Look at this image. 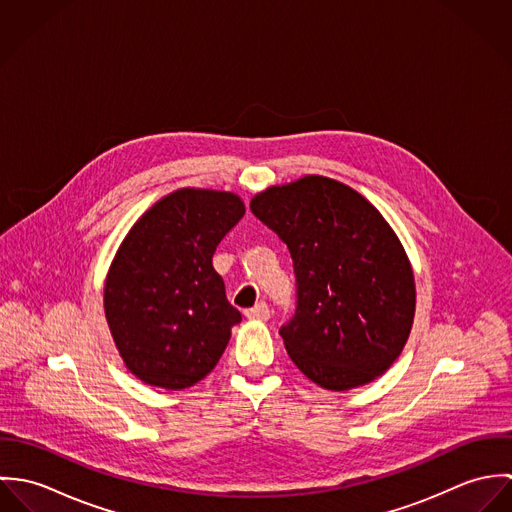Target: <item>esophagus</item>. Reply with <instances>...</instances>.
<instances>
[{
  "label": "esophagus",
  "mask_w": 512,
  "mask_h": 512,
  "mask_svg": "<svg viewBox=\"0 0 512 512\" xmlns=\"http://www.w3.org/2000/svg\"><path fill=\"white\" fill-rule=\"evenodd\" d=\"M244 315H246L248 319H254V321H268L272 313H270V307H268L266 301H258L254 307L246 309Z\"/></svg>",
  "instance_id": "obj_1"
}]
</instances>
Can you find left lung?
I'll use <instances>...</instances> for the list:
<instances>
[{"instance_id":"1","label":"left lung","mask_w":512,"mask_h":512,"mask_svg":"<svg viewBox=\"0 0 512 512\" xmlns=\"http://www.w3.org/2000/svg\"><path fill=\"white\" fill-rule=\"evenodd\" d=\"M250 209L292 254L297 305L280 335L295 366L335 392L384 374L416 311L412 266L390 224L361 193L321 175L270 187Z\"/></svg>"}]
</instances>
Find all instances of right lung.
<instances>
[{"label": "right lung", "instance_id": "obj_1", "mask_svg": "<svg viewBox=\"0 0 512 512\" xmlns=\"http://www.w3.org/2000/svg\"><path fill=\"white\" fill-rule=\"evenodd\" d=\"M242 217L238 195L187 187L157 201L120 244L104 311L124 365L146 384L183 390L219 363L242 315L213 254Z\"/></svg>", "mask_w": 512, "mask_h": 512}]
</instances>
